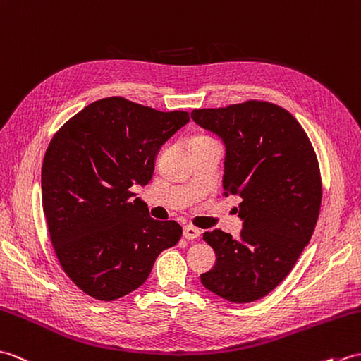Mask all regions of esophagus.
Returning <instances> with one entry per match:
<instances>
[{"instance_id":"34e87169","label":"esophagus","mask_w":361,"mask_h":361,"mask_svg":"<svg viewBox=\"0 0 361 361\" xmlns=\"http://www.w3.org/2000/svg\"><path fill=\"white\" fill-rule=\"evenodd\" d=\"M201 236V230L193 227V226H185L183 227V238L190 239V241H193V239H197Z\"/></svg>"}]
</instances>
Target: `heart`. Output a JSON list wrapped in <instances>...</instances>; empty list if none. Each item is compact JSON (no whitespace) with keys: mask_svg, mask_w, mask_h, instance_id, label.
<instances>
[{"mask_svg":"<svg viewBox=\"0 0 361 361\" xmlns=\"http://www.w3.org/2000/svg\"><path fill=\"white\" fill-rule=\"evenodd\" d=\"M205 140H210L208 137H204V135H197V137L193 139V142L191 143H197V142H205Z\"/></svg>","mask_w":361,"mask_h":361,"instance_id":"b5f03b06","label":"heart"}]
</instances>
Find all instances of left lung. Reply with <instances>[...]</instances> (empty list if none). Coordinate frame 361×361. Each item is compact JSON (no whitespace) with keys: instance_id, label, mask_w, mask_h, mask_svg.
<instances>
[{"instance_id":"obj_1","label":"left lung","mask_w":361,"mask_h":361,"mask_svg":"<svg viewBox=\"0 0 361 361\" xmlns=\"http://www.w3.org/2000/svg\"><path fill=\"white\" fill-rule=\"evenodd\" d=\"M191 118L226 145L224 196L243 199L244 222L239 238L205 231L216 264L201 283L227 301H256L290 274L314 233L322 205L317 154L298 120L274 103L195 109Z\"/></svg>"}]
</instances>
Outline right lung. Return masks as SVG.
Listing matches in <instances>:
<instances>
[{
	"mask_svg": "<svg viewBox=\"0 0 361 361\" xmlns=\"http://www.w3.org/2000/svg\"><path fill=\"white\" fill-rule=\"evenodd\" d=\"M190 122L123 97L87 105L55 133L42 168L43 212L55 255L78 289L114 301L137 289L157 256L179 243L130 190L153 178L160 147Z\"/></svg>",
	"mask_w": 361,
	"mask_h": 361,
	"instance_id": "obj_1",
	"label": "right lung"
}]
</instances>
